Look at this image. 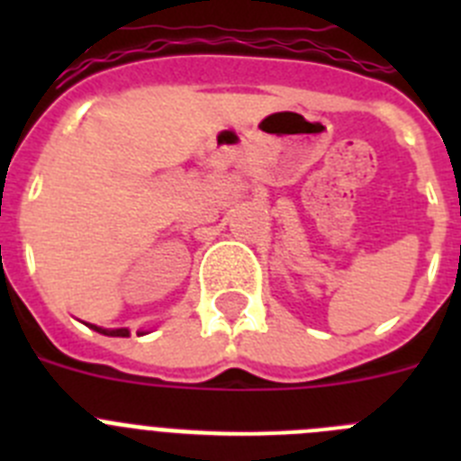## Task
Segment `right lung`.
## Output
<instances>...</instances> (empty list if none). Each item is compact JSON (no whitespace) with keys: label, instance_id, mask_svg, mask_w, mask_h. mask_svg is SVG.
I'll return each instance as SVG.
<instances>
[{"label":"right lung","instance_id":"right-lung-1","mask_svg":"<svg viewBox=\"0 0 461 461\" xmlns=\"http://www.w3.org/2000/svg\"><path fill=\"white\" fill-rule=\"evenodd\" d=\"M89 328L96 330V332H101V335H108V337H129V330H126V328L108 330V328H99V325H89ZM138 335H145V332H138Z\"/></svg>","mask_w":461,"mask_h":461}]
</instances>
